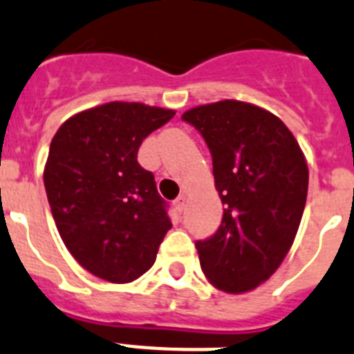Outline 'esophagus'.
<instances>
[{
	"mask_svg": "<svg viewBox=\"0 0 354 354\" xmlns=\"http://www.w3.org/2000/svg\"><path fill=\"white\" fill-rule=\"evenodd\" d=\"M174 205H176V208L180 212L185 210V207H187V196H178L176 201H174Z\"/></svg>",
	"mask_w": 354,
	"mask_h": 354,
	"instance_id": "34e87169",
	"label": "esophagus"
}]
</instances>
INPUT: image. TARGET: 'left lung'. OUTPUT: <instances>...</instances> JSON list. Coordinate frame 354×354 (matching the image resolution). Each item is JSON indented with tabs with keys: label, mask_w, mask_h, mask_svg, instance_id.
Returning a JSON list of instances; mask_svg holds the SVG:
<instances>
[{
	"label": "left lung",
	"mask_w": 354,
	"mask_h": 354,
	"mask_svg": "<svg viewBox=\"0 0 354 354\" xmlns=\"http://www.w3.org/2000/svg\"><path fill=\"white\" fill-rule=\"evenodd\" d=\"M181 119L212 153L223 223L196 242L215 288L244 294L274 274L294 244L308 192V165L296 137L269 110L236 100L199 104Z\"/></svg>",
	"instance_id": "left-lung-1"
}]
</instances>
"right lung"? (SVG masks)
Segmentation results:
<instances>
[{
  "instance_id": "right-lung-1",
  "label": "right lung",
  "mask_w": 354,
  "mask_h": 354,
  "mask_svg": "<svg viewBox=\"0 0 354 354\" xmlns=\"http://www.w3.org/2000/svg\"><path fill=\"white\" fill-rule=\"evenodd\" d=\"M174 113L110 101L75 113L51 140L44 187L55 224L76 262L104 281L140 278L173 226L137 153Z\"/></svg>"
}]
</instances>
